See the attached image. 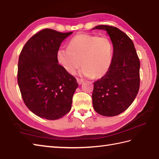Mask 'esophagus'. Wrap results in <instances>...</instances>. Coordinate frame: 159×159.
<instances>
[{
    "mask_svg": "<svg viewBox=\"0 0 159 159\" xmlns=\"http://www.w3.org/2000/svg\"><path fill=\"white\" fill-rule=\"evenodd\" d=\"M77 82L79 84H82L84 82V80L81 79V78H77Z\"/></svg>",
    "mask_w": 159,
    "mask_h": 159,
    "instance_id": "34e87169",
    "label": "esophagus"
}]
</instances>
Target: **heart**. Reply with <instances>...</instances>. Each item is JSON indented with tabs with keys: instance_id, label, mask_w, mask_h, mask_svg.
<instances>
[{
	"instance_id": "heart-1",
	"label": "heart",
	"mask_w": 159,
	"mask_h": 159,
	"mask_svg": "<svg viewBox=\"0 0 159 159\" xmlns=\"http://www.w3.org/2000/svg\"><path fill=\"white\" fill-rule=\"evenodd\" d=\"M113 56L111 40L106 35L80 34L70 39L68 48L56 53L58 63L67 73L74 74L80 66L84 75L100 78L108 72Z\"/></svg>"
}]
</instances>
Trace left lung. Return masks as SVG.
<instances>
[{
    "label": "left lung",
    "instance_id": "8db88e82",
    "mask_svg": "<svg viewBox=\"0 0 159 159\" xmlns=\"http://www.w3.org/2000/svg\"><path fill=\"white\" fill-rule=\"evenodd\" d=\"M93 29L106 30L113 44L111 67L105 75L94 82L93 108L101 115L116 116L125 111L138 94L140 61L133 42L124 32L104 25Z\"/></svg>",
    "mask_w": 159,
    "mask_h": 159
}]
</instances>
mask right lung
I'll return each instance as SVG.
<instances>
[{"mask_svg":"<svg viewBox=\"0 0 159 159\" xmlns=\"http://www.w3.org/2000/svg\"><path fill=\"white\" fill-rule=\"evenodd\" d=\"M72 33L44 29L26 43L19 56L17 80L22 99L40 117L55 120L70 111L78 84L58 64L56 53Z\"/></svg>","mask_w":159,"mask_h":159,"instance_id":"add662e5","label":"right lung"}]
</instances>
